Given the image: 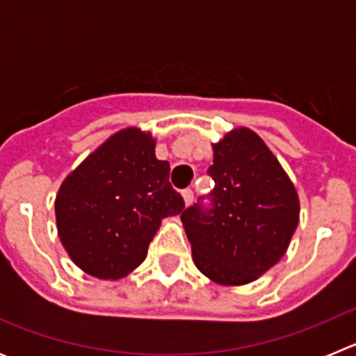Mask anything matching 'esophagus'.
<instances>
[{"label":"esophagus","instance_id":"34e87169","mask_svg":"<svg viewBox=\"0 0 356 356\" xmlns=\"http://www.w3.org/2000/svg\"><path fill=\"white\" fill-rule=\"evenodd\" d=\"M181 196H184V201H185V205H191L194 201V193L191 191V188H184V193H181Z\"/></svg>","mask_w":356,"mask_h":356}]
</instances>
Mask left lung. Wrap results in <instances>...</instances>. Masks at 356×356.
<instances>
[{"mask_svg": "<svg viewBox=\"0 0 356 356\" xmlns=\"http://www.w3.org/2000/svg\"><path fill=\"white\" fill-rule=\"evenodd\" d=\"M207 172L216 184L212 193L181 213L194 264L216 284H250L287 251L300 221L296 188L269 147L248 128L213 144Z\"/></svg>", "mask_w": 356, "mask_h": 356, "instance_id": "8db88e82", "label": "left lung"}]
</instances>
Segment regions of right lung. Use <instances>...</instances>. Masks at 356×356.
<instances>
[{"mask_svg":"<svg viewBox=\"0 0 356 356\" xmlns=\"http://www.w3.org/2000/svg\"><path fill=\"white\" fill-rule=\"evenodd\" d=\"M156 160L149 134L112 135L78 165L56 194L58 235L72 262L103 280H118L146 259L160 221L185 201Z\"/></svg>","mask_w":356,"mask_h":356,"instance_id":"add662e5","label":"right lung"}]
</instances>
